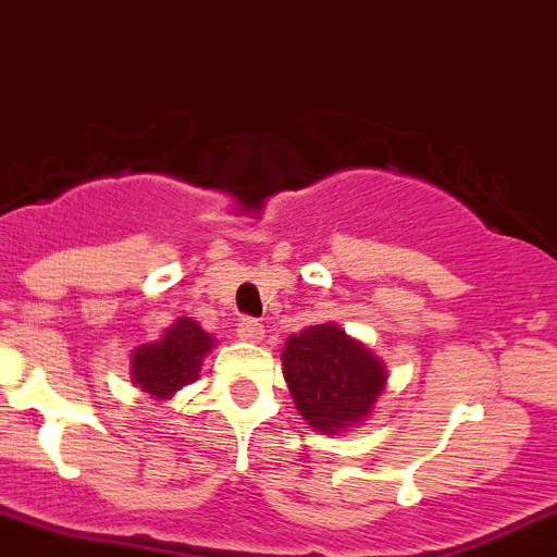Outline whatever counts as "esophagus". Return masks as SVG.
<instances>
[{"label": "esophagus", "mask_w": 557, "mask_h": 557, "mask_svg": "<svg viewBox=\"0 0 557 557\" xmlns=\"http://www.w3.org/2000/svg\"><path fill=\"white\" fill-rule=\"evenodd\" d=\"M262 335H265V330H262V324L257 319H240L238 321V337L240 341H249V343H257L262 341Z\"/></svg>", "instance_id": "1"}]
</instances>
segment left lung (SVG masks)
<instances>
[{
	"label": "left lung",
	"mask_w": 557,
	"mask_h": 557,
	"mask_svg": "<svg viewBox=\"0 0 557 557\" xmlns=\"http://www.w3.org/2000/svg\"><path fill=\"white\" fill-rule=\"evenodd\" d=\"M281 362L295 407L321 434L362 426L388 377L381 359L337 324H313L292 335Z\"/></svg>",
	"instance_id": "left-lung-1"
}]
</instances>
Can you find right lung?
Listing matches in <instances>:
<instances>
[{"mask_svg":"<svg viewBox=\"0 0 557 557\" xmlns=\"http://www.w3.org/2000/svg\"><path fill=\"white\" fill-rule=\"evenodd\" d=\"M214 346V337L200 330L190 317L176 319L163 337L145 343L131 354V377L152 399H171L182 386L198 381L203 357Z\"/></svg>","mask_w":557,"mask_h":557,"instance_id":"right-lung-1","label":"right lung"}]
</instances>
